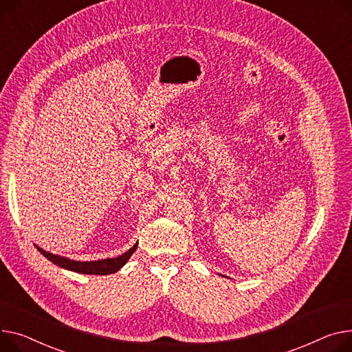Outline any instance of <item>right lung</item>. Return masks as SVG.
<instances>
[{
  "mask_svg": "<svg viewBox=\"0 0 352 352\" xmlns=\"http://www.w3.org/2000/svg\"><path fill=\"white\" fill-rule=\"evenodd\" d=\"M137 246H138V242L133 248H130L126 253H123L122 256L113 257V259H102V261H91V262H79V261L69 259V257L58 256V254L46 252L39 246H36V249L46 257V259L51 261L52 263H55L56 266H59L62 269L76 272V273H83V274H102L103 276V274H111V273L119 272L127 263L130 256L135 252Z\"/></svg>",
  "mask_w": 352,
  "mask_h": 352,
  "instance_id": "add662e5",
  "label": "right lung"
}]
</instances>
